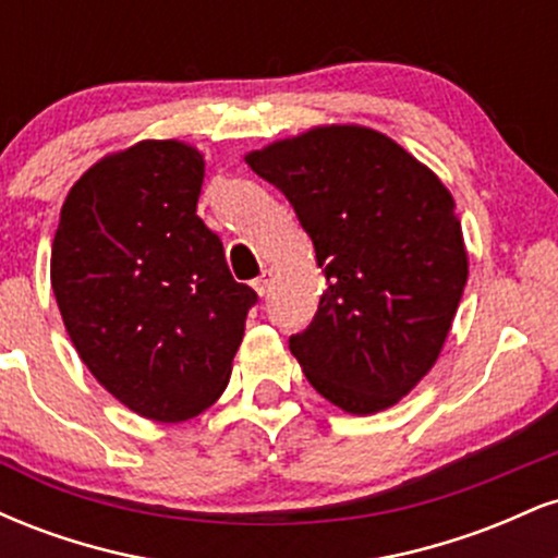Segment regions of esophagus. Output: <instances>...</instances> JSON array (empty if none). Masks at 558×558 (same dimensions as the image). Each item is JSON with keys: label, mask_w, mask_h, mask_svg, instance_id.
I'll use <instances>...</instances> for the list:
<instances>
[{"label": "esophagus", "mask_w": 558, "mask_h": 558, "mask_svg": "<svg viewBox=\"0 0 558 558\" xmlns=\"http://www.w3.org/2000/svg\"><path fill=\"white\" fill-rule=\"evenodd\" d=\"M252 288L259 293V296H265L267 288H270V272L265 270V272L259 275V278H254V280H252Z\"/></svg>", "instance_id": "1"}]
</instances>
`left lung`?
I'll return each mask as SVG.
<instances>
[{
    "mask_svg": "<svg viewBox=\"0 0 558 558\" xmlns=\"http://www.w3.org/2000/svg\"><path fill=\"white\" fill-rule=\"evenodd\" d=\"M246 162L288 198L328 283L288 338L306 380L343 412L393 407L438 360L466 286L448 189L360 125L312 128Z\"/></svg>",
    "mask_w": 558,
    "mask_h": 558,
    "instance_id": "1",
    "label": "left lung"
}]
</instances>
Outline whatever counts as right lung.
Masks as SVG:
<instances>
[{
  "label": "right lung",
  "instance_id": "obj_1",
  "mask_svg": "<svg viewBox=\"0 0 558 558\" xmlns=\"http://www.w3.org/2000/svg\"><path fill=\"white\" fill-rule=\"evenodd\" d=\"M204 159L141 141L83 172L62 204L52 291L83 364L146 420L183 422L228 386L257 293L202 217Z\"/></svg>",
  "mask_w": 558,
  "mask_h": 558
}]
</instances>
